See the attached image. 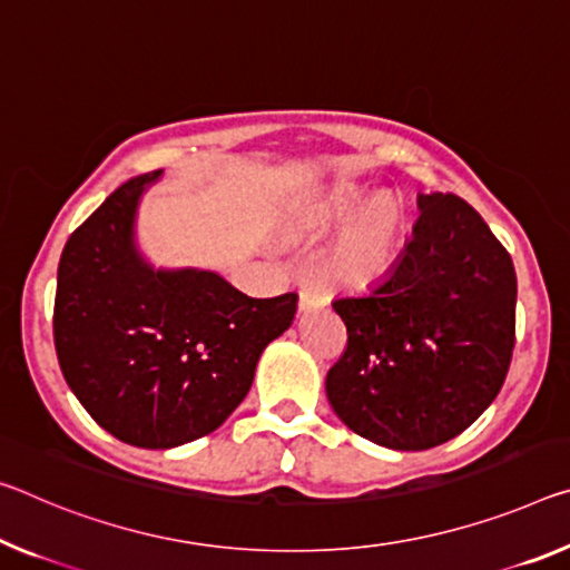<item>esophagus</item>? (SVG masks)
Returning a JSON list of instances; mask_svg holds the SVG:
<instances>
[{
  "label": "esophagus",
  "mask_w": 570,
  "mask_h": 570,
  "mask_svg": "<svg viewBox=\"0 0 570 570\" xmlns=\"http://www.w3.org/2000/svg\"><path fill=\"white\" fill-rule=\"evenodd\" d=\"M327 306V299H324L322 294L312 292V288H304L299 294V309L302 312H314V309H324Z\"/></svg>",
  "instance_id": "1"
}]
</instances>
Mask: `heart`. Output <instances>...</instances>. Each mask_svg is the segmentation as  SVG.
<instances>
[{
  "mask_svg": "<svg viewBox=\"0 0 570 570\" xmlns=\"http://www.w3.org/2000/svg\"><path fill=\"white\" fill-rule=\"evenodd\" d=\"M342 228L330 253V268L340 284L370 288L391 276L403 250L405 213L393 197H373L365 189L340 187L314 197L296 210L302 230Z\"/></svg>",
  "mask_w": 570,
  "mask_h": 570,
  "instance_id": "heart-1",
  "label": "heart"
}]
</instances>
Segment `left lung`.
Instances as JSON below:
<instances>
[{"label":"left lung","mask_w":570,"mask_h":570,"mask_svg":"<svg viewBox=\"0 0 570 570\" xmlns=\"http://www.w3.org/2000/svg\"><path fill=\"white\" fill-rule=\"evenodd\" d=\"M391 276L332 306L347 350L327 399L360 436L399 451L444 444L480 419L508 375L518 276L490 225L456 195H419Z\"/></svg>","instance_id":"8db88e82"}]
</instances>
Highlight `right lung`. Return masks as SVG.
I'll use <instances>...</instances> for the list:
<instances>
[{"instance_id": "obj_1", "label": "right lung", "mask_w": 570, "mask_h": 570, "mask_svg": "<svg viewBox=\"0 0 570 570\" xmlns=\"http://www.w3.org/2000/svg\"><path fill=\"white\" fill-rule=\"evenodd\" d=\"M159 177H131L68 238L52 317L70 391L98 426L141 449L218 429L299 302L294 292L253 299L215 271L151 266L137 246V210Z\"/></svg>"}]
</instances>
